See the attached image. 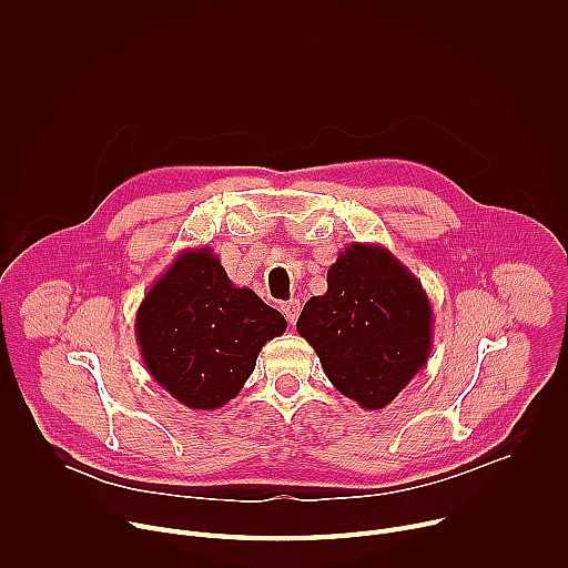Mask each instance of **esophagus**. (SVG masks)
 <instances>
[{"instance_id": "esophagus-1", "label": "esophagus", "mask_w": 568, "mask_h": 568, "mask_svg": "<svg viewBox=\"0 0 568 568\" xmlns=\"http://www.w3.org/2000/svg\"><path fill=\"white\" fill-rule=\"evenodd\" d=\"M281 310H283L285 318L290 321V326H294L296 318H298V312H301V303H298L296 298H290V301H285V303L281 305Z\"/></svg>"}]
</instances>
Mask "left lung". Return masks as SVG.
Instances as JSON below:
<instances>
[{"label": "left lung", "mask_w": 568, "mask_h": 568, "mask_svg": "<svg viewBox=\"0 0 568 568\" xmlns=\"http://www.w3.org/2000/svg\"><path fill=\"white\" fill-rule=\"evenodd\" d=\"M432 326L423 283L375 242L339 252L326 294L312 296L296 321L333 386L366 412L384 409L427 366Z\"/></svg>", "instance_id": "left-lung-1"}]
</instances>
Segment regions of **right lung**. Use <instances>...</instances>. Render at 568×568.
<instances>
[{
  "label": "right lung",
  "instance_id": "obj_1",
  "mask_svg": "<svg viewBox=\"0 0 568 568\" xmlns=\"http://www.w3.org/2000/svg\"><path fill=\"white\" fill-rule=\"evenodd\" d=\"M285 316L235 287L211 247L186 250L143 296L134 335L152 379L193 412L233 399Z\"/></svg>",
  "mask_w": 568,
  "mask_h": 568
}]
</instances>
